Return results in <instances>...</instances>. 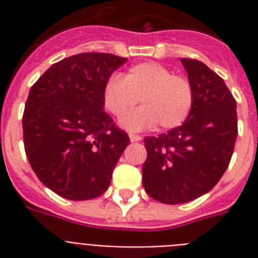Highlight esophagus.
Instances as JSON below:
<instances>
[{
  "mask_svg": "<svg viewBox=\"0 0 258 258\" xmlns=\"http://www.w3.org/2000/svg\"><path fill=\"white\" fill-rule=\"evenodd\" d=\"M130 141H131V142H141L142 137H139V135H135V134H130Z\"/></svg>",
  "mask_w": 258,
  "mask_h": 258,
  "instance_id": "obj_1",
  "label": "esophagus"
}]
</instances>
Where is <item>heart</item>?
Here are the masks:
<instances>
[{
    "mask_svg": "<svg viewBox=\"0 0 258 258\" xmlns=\"http://www.w3.org/2000/svg\"><path fill=\"white\" fill-rule=\"evenodd\" d=\"M139 99L143 105L121 117L123 128L141 131L159 123L162 128L171 130L187 119L194 91L187 79L154 61L131 67L124 78L111 76L103 89L105 109L115 116L124 115Z\"/></svg>",
    "mask_w": 258,
    "mask_h": 258,
    "instance_id": "1",
    "label": "heart"
}]
</instances>
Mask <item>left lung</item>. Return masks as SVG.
Here are the masks:
<instances>
[{"label":"left lung","instance_id":"8db88e82","mask_svg":"<svg viewBox=\"0 0 258 258\" xmlns=\"http://www.w3.org/2000/svg\"><path fill=\"white\" fill-rule=\"evenodd\" d=\"M194 91L182 125L145 138L143 187L162 204L190 202L224 175L237 139V103L222 79L198 60L180 58Z\"/></svg>","mask_w":258,"mask_h":258}]
</instances>
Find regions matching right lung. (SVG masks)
I'll use <instances>...</instances> for the list:
<instances>
[{
    "instance_id": "1",
    "label": "right lung",
    "mask_w": 258,
    "mask_h": 258,
    "mask_svg": "<svg viewBox=\"0 0 258 258\" xmlns=\"http://www.w3.org/2000/svg\"><path fill=\"white\" fill-rule=\"evenodd\" d=\"M125 61L111 53L75 54L30 88L22 116L26 157L38 179L62 198L101 196L128 146L103 103L105 83Z\"/></svg>"
}]
</instances>
